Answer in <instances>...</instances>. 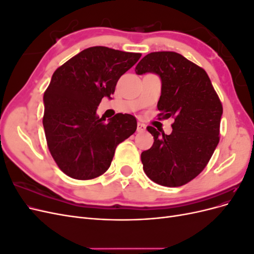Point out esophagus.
<instances>
[{
    "instance_id": "obj_1",
    "label": "esophagus",
    "mask_w": 254,
    "mask_h": 254,
    "mask_svg": "<svg viewBox=\"0 0 254 254\" xmlns=\"http://www.w3.org/2000/svg\"><path fill=\"white\" fill-rule=\"evenodd\" d=\"M145 129H146L145 124H143V123H137V126H136V131L137 132H143Z\"/></svg>"
}]
</instances>
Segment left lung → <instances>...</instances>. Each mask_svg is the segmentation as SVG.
<instances>
[{"label":"left lung","instance_id":"obj_1","mask_svg":"<svg viewBox=\"0 0 254 254\" xmlns=\"http://www.w3.org/2000/svg\"><path fill=\"white\" fill-rule=\"evenodd\" d=\"M135 73L160 76L159 117L175 119L171 134L147 127L155 142L141 153L143 170L160 186H184L203 171L219 142L220 99L203 68L178 53H150Z\"/></svg>","mask_w":254,"mask_h":254}]
</instances>
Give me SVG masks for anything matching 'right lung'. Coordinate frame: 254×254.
Instances as JSON below:
<instances>
[{
  "label": "right lung",
  "mask_w": 254,
  "mask_h": 254,
  "mask_svg": "<svg viewBox=\"0 0 254 254\" xmlns=\"http://www.w3.org/2000/svg\"><path fill=\"white\" fill-rule=\"evenodd\" d=\"M140 57V53L92 47L54 72L43 95L42 122L53 159L71 178L90 180L103 175L117 146L135 132L133 115L118 113L106 122L96 109Z\"/></svg>",
  "instance_id": "add662e5"
}]
</instances>
